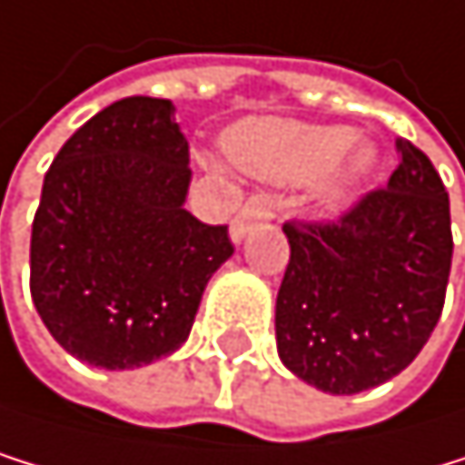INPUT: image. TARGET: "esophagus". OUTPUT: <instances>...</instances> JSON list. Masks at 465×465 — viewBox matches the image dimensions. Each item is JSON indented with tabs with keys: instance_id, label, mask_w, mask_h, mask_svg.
<instances>
[{
	"instance_id": "1",
	"label": "esophagus",
	"mask_w": 465,
	"mask_h": 465,
	"mask_svg": "<svg viewBox=\"0 0 465 465\" xmlns=\"http://www.w3.org/2000/svg\"><path fill=\"white\" fill-rule=\"evenodd\" d=\"M273 214H276V200H273V197H268V194H256V197H251V200L242 205V209H240V214H237L234 220H231V240L240 242L253 225L273 220Z\"/></svg>"
}]
</instances>
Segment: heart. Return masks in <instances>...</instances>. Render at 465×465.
<instances>
[{
	"label": "heart",
	"instance_id": "b5f03b06",
	"mask_svg": "<svg viewBox=\"0 0 465 465\" xmlns=\"http://www.w3.org/2000/svg\"><path fill=\"white\" fill-rule=\"evenodd\" d=\"M352 141L356 132L350 126L268 121L242 126L231 141V154L245 172L271 183L308 186L322 180L316 205L336 214L361 192L378 163L375 146H352Z\"/></svg>",
	"mask_w": 465,
	"mask_h": 465
}]
</instances>
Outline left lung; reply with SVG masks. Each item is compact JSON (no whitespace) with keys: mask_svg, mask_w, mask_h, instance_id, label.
Here are the masks:
<instances>
[{"mask_svg":"<svg viewBox=\"0 0 465 465\" xmlns=\"http://www.w3.org/2000/svg\"><path fill=\"white\" fill-rule=\"evenodd\" d=\"M401 163L336 223H285L291 262L276 293V352L330 395L407 370L440 319L451 268L449 194L432 161L395 141Z\"/></svg>","mask_w":465,"mask_h":465,"instance_id":"obj_1","label":"left lung"}]
</instances>
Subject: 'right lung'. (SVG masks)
Returning a JSON list of instances; mask_svg holds the SVG:
<instances>
[{
  "mask_svg": "<svg viewBox=\"0 0 465 465\" xmlns=\"http://www.w3.org/2000/svg\"><path fill=\"white\" fill-rule=\"evenodd\" d=\"M189 141L166 98L101 109L58 149L30 237V293L50 336L101 370H135L189 339L234 253L186 212Z\"/></svg>",
  "mask_w": 465,
  "mask_h": 465,
  "instance_id": "obj_1",
  "label": "right lung"
}]
</instances>
